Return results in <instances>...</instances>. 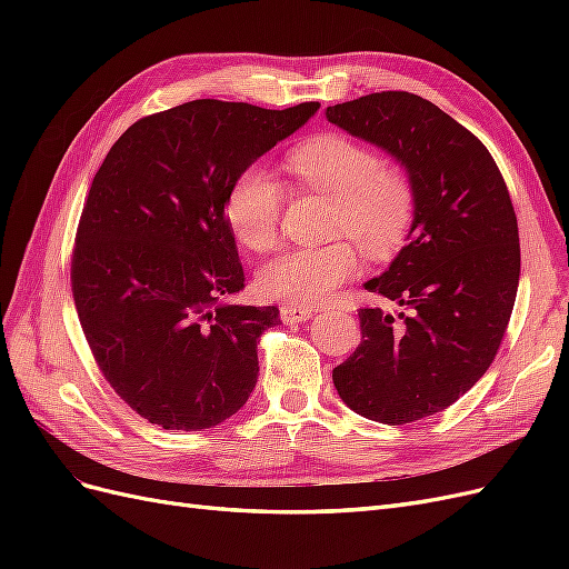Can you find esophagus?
I'll list each match as a JSON object with an SVG mask.
<instances>
[{"label":"esophagus","instance_id":"1","mask_svg":"<svg viewBox=\"0 0 569 569\" xmlns=\"http://www.w3.org/2000/svg\"><path fill=\"white\" fill-rule=\"evenodd\" d=\"M280 316H282V320H284L287 325H291V322H303V320L316 316V308L297 306V303H284V306L280 308Z\"/></svg>","mask_w":569,"mask_h":569}]
</instances>
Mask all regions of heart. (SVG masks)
Returning <instances> with one entry per match:
<instances>
[{"label":"heart","mask_w":569,"mask_h":569,"mask_svg":"<svg viewBox=\"0 0 569 569\" xmlns=\"http://www.w3.org/2000/svg\"><path fill=\"white\" fill-rule=\"evenodd\" d=\"M287 166L301 187L337 203L335 232H347L368 256L387 258L403 244L416 218V192L408 176L382 166L372 149L327 134L297 147ZM222 213L239 244L268 251L280 234L282 189L263 166H249L232 180ZM358 270L351 242L291 247L258 272V291L268 299L318 306Z\"/></svg>","instance_id":"heart-1"}]
</instances>
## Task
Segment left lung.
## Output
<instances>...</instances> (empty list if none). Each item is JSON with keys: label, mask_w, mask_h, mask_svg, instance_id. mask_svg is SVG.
<instances>
[{"label": "left lung", "mask_w": 569, "mask_h": 569, "mask_svg": "<svg viewBox=\"0 0 569 569\" xmlns=\"http://www.w3.org/2000/svg\"><path fill=\"white\" fill-rule=\"evenodd\" d=\"M327 120L385 149L416 192L408 244L366 289L406 308H360L358 349L332 370L358 416L406 425L435 416L493 363L520 282V234L489 149L432 101L372 92Z\"/></svg>", "instance_id": "obj_1"}]
</instances>
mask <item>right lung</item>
I'll use <instances>...</instances> for the list:
<instances>
[{
	"label": "right lung",
	"mask_w": 569,
	"mask_h": 569,
	"mask_svg": "<svg viewBox=\"0 0 569 569\" xmlns=\"http://www.w3.org/2000/svg\"><path fill=\"white\" fill-rule=\"evenodd\" d=\"M318 109L187 101L132 123L97 170L71 258L76 311L101 375L151 425L201 432L251 396L280 311L226 303L244 270L222 203Z\"/></svg>",
	"instance_id": "add662e5"
}]
</instances>
